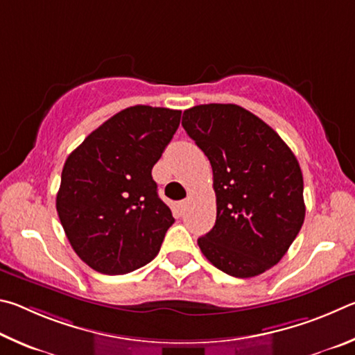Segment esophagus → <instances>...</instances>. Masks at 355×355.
Instances as JSON below:
<instances>
[{"label": "esophagus", "instance_id": "obj_1", "mask_svg": "<svg viewBox=\"0 0 355 355\" xmlns=\"http://www.w3.org/2000/svg\"><path fill=\"white\" fill-rule=\"evenodd\" d=\"M185 207H187V200H184V201H181V202H178V209H179V212H184Z\"/></svg>", "mask_w": 355, "mask_h": 355}]
</instances>
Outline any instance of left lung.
Returning a JSON list of instances; mask_svg holds the SVG:
<instances>
[{"instance_id": "obj_1", "label": "left lung", "mask_w": 355, "mask_h": 355, "mask_svg": "<svg viewBox=\"0 0 355 355\" xmlns=\"http://www.w3.org/2000/svg\"><path fill=\"white\" fill-rule=\"evenodd\" d=\"M182 126L214 171L216 221L198 245L229 276L262 275L285 256L306 216L295 154L237 104L195 105L184 110Z\"/></svg>"}]
</instances>
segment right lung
Here are the masks:
<instances>
[{
  "label": "right lung",
  "instance_id": "1",
  "mask_svg": "<svg viewBox=\"0 0 355 355\" xmlns=\"http://www.w3.org/2000/svg\"><path fill=\"white\" fill-rule=\"evenodd\" d=\"M181 110L132 105L68 155L55 198L79 259L103 275H126L157 256L174 218L151 170L181 123Z\"/></svg>",
  "mask_w": 355,
  "mask_h": 355
}]
</instances>
